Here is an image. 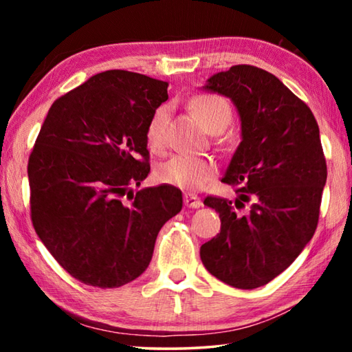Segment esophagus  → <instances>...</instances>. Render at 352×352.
<instances>
[{
  "instance_id": "obj_1",
  "label": "esophagus",
  "mask_w": 352,
  "mask_h": 352,
  "mask_svg": "<svg viewBox=\"0 0 352 352\" xmlns=\"http://www.w3.org/2000/svg\"><path fill=\"white\" fill-rule=\"evenodd\" d=\"M183 199H184V205H186L188 208H200L201 205V200H200V197H197V195L195 194H190V192H186L183 195Z\"/></svg>"
}]
</instances>
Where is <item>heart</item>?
<instances>
[{"instance_id": "heart-1", "label": "heart", "mask_w": 352, "mask_h": 352, "mask_svg": "<svg viewBox=\"0 0 352 352\" xmlns=\"http://www.w3.org/2000/svg\"><path fill=\"white\" fill-rule=\"evenodd\" d=\"M190 109L211 133H220L230 126L233 110L223 98L217 94H197L190 100ZM169 105H160L147 124V142L153 151L163 148L168 141ZM216 174V164L211 160L195 155L180 153L163 163L158 169L160 182L182 189H200Z\"/></svg>"}]
</instances>
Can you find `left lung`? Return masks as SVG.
I'll list each match as a JSON object with an SVG mask.
<instances>
[{
	"label": "left lung",
	"instance_id": "1",
	"mask_svg": "<svg viewBox=\"0 0 352 352\" xmlns=\"http://www.w3.org/2000/svg\"><path fill=\"white\" fill-rule=\"evenodd\" d=\"M204 90L231 99L242 141L222 182L239 197H206L220 233L200 247L206 270L236 289H256L283 273L317 230L326 160L312 111L276 76L234 65ZM245 203L247 213H239Z\"/></svg>",
	"mask_w": 352,
	"mask_h": 352
}]
</instances>
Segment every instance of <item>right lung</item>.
I'll return each mask as SVG.
<instances>
[{
	"instance_id": "add662e5",
	"label": "right lung",
	"mask_w": 352,
	"mask_h": 352,
	"mask_svg": "<svg viewBox=\"0 0 352 352\" xmlns=\"http://www.w3.org/2000/svg\"><path fill=\"white\" fill-rule=\"evenodd\" d=\"M168 82L110 69L51 105L28 163L35 233L71 276L115 289L148 267L182 190L140 189L148 175L147 124ZM128 199H125V195Z\"/></svg>"
}]
</instances>
